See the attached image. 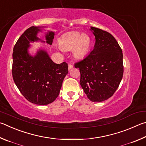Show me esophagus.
I'll return each instance as SVG.
<instances>
[{"instance_id":"34e87169","label":"esophagus","mask_w":146,"mask_h":146,"mask_svg":"<svg viewBox=\"0 0 146 146\" xmlns=\"http://www.w3.org/2000/svg\"><path fill=\"white\" fill-rule=\"evenodd\" d=\"M72 68H73L72 64H69V65H68V69H69V70H70V69Z\"/></svg>"}]
</instances>
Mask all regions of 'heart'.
I'll use <instances>...</instances> for the list:
<instances>
[{
	"label": "heart",
	"mask_w": 146,
	"mask_h": 146,
	"mask_svg": "<svg viewBox=\"0 0 146 146\" xmlns=\"http://www.w3.org/2000/svg\"><path fill=\"white\" fill-rule=\"evenodd\" d=\"M92 40L88 35L73 32L60 41V47L63 50H73L74 55L77 58H82L90 51Z\"/></svg>",
	"instance_id": "b5f03b06"
}]
</instances>
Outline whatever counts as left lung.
<instances>
[{"label":"left lung","mask_w":146,"mask_h":146,"mask_svg":"<svg viewBox=\"0 0 146 146\" xmlns=\"http://www.w3.org/2000/svg\"><path fill=\"white\" fill-rule=\"evenodd\" d=\"M96 38L94 49L74 64L81 74L80 85L93 102L105 101L118 88L124 73L121 47L110 33L91 27Z\"/></svg>","instance_id":"left-lung-1"}]
</instances>
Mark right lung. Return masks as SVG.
I'll list each match as a JSON object with an SVG mask.
<instances>
[{
	"label": "right lung",
	"instance_id": "right-lung-1",
	"mask_svg": "<svg viewBox=\"0 0 146 146\" xmlns=\"http://www.w3.org/2000/svg\"><path fill=\"white\" fill-rule=\"evenodd\" d=\"M39 27L28 28L15 43L13 52L12 76L20 92L28 101L46 105L55 100L60 94L64 78L68 72L66 62L56 64L47 53L40 50L35 57L27 52L29 42L40 40L36 36ZM54 33L45 36L47 43L52 45Z\"/></svg>",
	"mask_w": 146,
	"mask_h": 146
}]
</instances>
